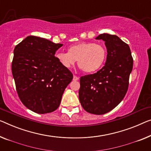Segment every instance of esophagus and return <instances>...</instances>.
I'll use <instances>...</instances> for the list:
<instances>
[{"label": "esophagus", "mask_w": 151, "mask_h": 151, "mask_svg": "<svg viewBox=\"0 0 151 151\" xmlns=\"http://www.w3.org/2000/svg\"><path fill=\"white\" fill-rule=\"evenodd\" d=\"M78 77H77V76H74V77H73V81H78Z\"/></svg>", "instance_id": "obj_1"}]
</instances>
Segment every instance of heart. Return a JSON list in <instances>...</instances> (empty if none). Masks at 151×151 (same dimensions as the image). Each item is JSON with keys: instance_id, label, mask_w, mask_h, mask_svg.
I'll return each mask as SVG.
<instances>
[{"instance_id": "b5f03b06", "label": "heart", "mask_w": 151, "mask_h": 151, "mask_svg": "<svg viewBox=\"0 0 151 151\" xmlns=\"http://www.w3.org/2000/svg\"><path fill=\"white\" fill-rule=\"evenodd\" d=\"M55 58L66 68L73 66L77 60L83 72L92 73L103 66L106 59V49L93 42H81L70 46L68 52H57Z\"/></svg>"}]
</instances>
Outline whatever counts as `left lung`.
Returning <instances> with one entry per match:
<instances>
[{
  "instance_id": "obj_1",
  "label": "left lung",
  "mask_w": 151,
  "mask_h": 151,
  "mask_svg": "<svg viewBox=\"0 0 151 151\" xmlns=\"http://www.w3.org/2000/svg\"><path fill=\"white\" fill-rule=\"evenodd\" d=\"M96 39L105 42L106 60L96 73L81 77L78 98L87 112L103 114L114 109L125 97L133 58L129 45L117 36L104 33Z\"/></svg>"
}]
</instances>
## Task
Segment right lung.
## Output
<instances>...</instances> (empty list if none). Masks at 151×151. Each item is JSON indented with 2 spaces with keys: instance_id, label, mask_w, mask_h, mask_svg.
<instances>
[{
  "instance_id": "obj_1",
  "label": "right lung",
  "mask_w": 151,
  "mask_h": 151,
  "mask_svg": "<svg viewBox=\"0 0 151 151\" xmlns=\"http://www.w3.org/2000/svg\"><path fill=\"white\" fill-rule=\"evenodd\" d=\"M62 45L28 36L15 47L13 76L20 100L30 111L39 114L55 111L65 89L73 80L71 72L55 56Z\"/></svg>"
}]
</instances>
